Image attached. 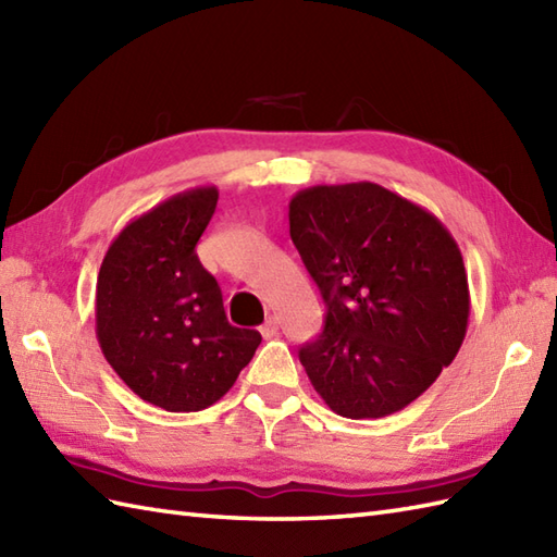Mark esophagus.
<instances>
[{
	"instance_id": "obj_1",
	"label": "esophagus",
	"mask_w": 557,
	"mask_h": 557,
	"mask_svg": "<svg viewBox=\"0 0 557 557\" xmlns=\"http://www.w3.org/2000/svg\"><path fill=\"white\" fill-rule=\"evenodd\" d=\"M277 327H280V323H277V318L275 315H268L265 318V323L260 325V335H263L265 339H270V337H275L277 335Z\"/></svg>"
}]
</instances>
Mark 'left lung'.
Masks as SVG:
<instances>
[{
	"instance_id": "left-lung-1",
	"label": "left lung",
	"mask_w": 557,
	"mask_h": 557,
	"mask_svg": "<svg viewBox=\"0 0 557 557\" xmlns=\"http://www.w3.org/2000/svg\"><path fill=\"white\" fill-rule=\"evenodd\" d=\"M289 236L325 301L323 333L299 349L315 393L345 419L401 411L453 363L469 325V282L433 212L357 182L304 188Z\"/></svg>"
}]
</instances>
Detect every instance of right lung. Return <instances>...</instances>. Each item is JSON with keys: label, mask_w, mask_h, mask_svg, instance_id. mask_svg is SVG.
<instances>
[{"label": "right lung", "mask_w": 557, "mask_h": 557, "mask_svg": "<svg viewBox=\"0 0 557 557\" xmlns=\"http://www.w3.org/2000/svg\"><path fill=\"white\" fill-rule=\"evenodd\" d=\"M215 186L176 194L128 222L96 287V335L134 393L164 411H200L230 393L260 345L234 327L196 244L218 206Z\"/></svg>", "instance_id": "1"}]
</instances>
